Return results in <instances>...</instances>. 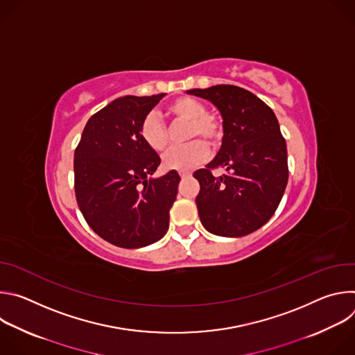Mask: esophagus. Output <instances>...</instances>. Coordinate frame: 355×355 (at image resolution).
<instances>
[{
	"label": "esophagus",
	"mask_w": 355,
	"mask_h": 355,
	"mask_svg": "<svg viewBox=\"0 0 355 355\" xmlns=\"http://www.w3.org/2000/svg\"><path fill=\"white\" fill-rule=\"evenodd\" d=\"M191 175H192V174H191V173H188V171H187V173H180V177H181L182 180H187V178H189Z\"/></svg>",
	"instance_id": "1"
}]
</instances>
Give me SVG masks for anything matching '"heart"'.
<instances>
[{
  "label": "heart",
  "mask_w": 355,
  "mask_h": 355,
  "mask_svg": "<svg viewBox=\"0 0 355 355\" xmlns=\"http://www.w3.org/2000/svg\"><path fill=\"white\" fill-rule=\"evenodd\" d=\"M167 114L181 122H189L187 139L193 140L181 147H173L166 151L162 162L163 167L170 171L187 173L204 163L208 157V146H219L223 128L220 121L207 112L202 101L192 96H180L167 107ZM141 140L155 151H163L168 146V132L162 119L156 114H148L140 123ZM205 141L202 142L201 140Z\"/></svg>",
  "instance_id": "obj_1"
}]
</instances>
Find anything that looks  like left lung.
Here are the masks:
<instances>
[{
	"instance_id": "8db88e82",
	"label": "left lung",
	"mask_w": 355,
	"mask_h": 355,
	"mask_svg": "<svg viewBox=\"0 0 355 355\" xmlns=\"http://www.w3.org/2000/svg\"><path fill=\"white\" fill-rule=\"evenodd\" d=\"M187 92L211 101L223 118L218 156L193 173L200 185L195 199L199 219L223 237L256 232L275 214L288 184L286 143L278 119L259 96L236 85ZM216 168L228 174L215 178Z\"/></svg>"
}]
</instances>
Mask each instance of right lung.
Listing matches in <instances>:
<instances>
[{"mask_svg": "<svg viewBox=\"0 0 355 355\" xmlns=\"http://www.w3.org/2000/svg\"><path fill=\"white\" fill-rule=\"evenodd\" d=\"M166 94L116 98L94 114L74 151V189L89 227L123 248L159 241L168 230L180 175L148 178L160 157L140 137V123Z\"/></svg>", "mask_w": 355, "mask_h": 355, "instance_id": "1", "label": "right lung"}]
</instances>
